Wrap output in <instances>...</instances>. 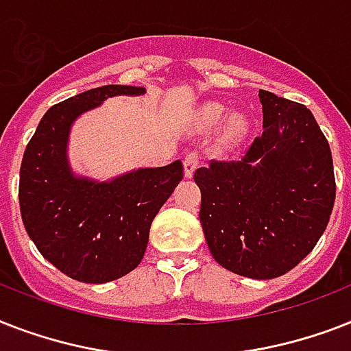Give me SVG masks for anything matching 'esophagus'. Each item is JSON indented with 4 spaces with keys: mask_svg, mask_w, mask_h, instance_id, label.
Instances as JSON below:
<instances>
[{
    "mask_svg": "<svg viewBox=\"0 0 351 351\" xmlns=\"http://www.w3.org/2000/svg\"><path fill=\"white\" fill-rule=\"evenodd\" d=\"M198 164H200V156H198V153H189L186 154V158H184V173H186L187 178H191L193 173L197 171Z\"/></svg>",
    "mask_w": 351,
    "mask_h": 351,
    "instance_id": "1",
    "label": "esophagus"
}]
</instances>
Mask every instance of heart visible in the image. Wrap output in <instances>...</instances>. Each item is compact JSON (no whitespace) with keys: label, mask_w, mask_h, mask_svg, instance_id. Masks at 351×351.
<instances>
[{"label":"heart","mask_w":351,"mask_h":351,"mask_svg":"<svg viewBox=\"0 0 351 351\" xmlns=\"http://www.w3.org/2000/svg\"><path fill=\"white\" fill-rule=\"evenodd\" d=\"M224 114L226 107L222 104H219V101H209V104L202 106V109L198 111V121L204 127H213L224 118ZM245 131H247V120H245V117L240 114V112H233V114L226 118L222 136H224L226 142H234V140L244 136Z\"/></svg>","instance_id":"b5f03b06"}]
</instances>
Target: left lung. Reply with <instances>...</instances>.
<instances>
[{
    "label": "left lung",
    "instance_id": "8db88e82",
    "mask_svg": "<svg viewBox=\"0 0 351 351\" xmlns=\"http://www.w3.org/2000/svg\"><path fill=\"white\" fill-rule=\"evenodd\" d=\"M262 134L242 160L195 171L200 222L220 266L250 278L293 269L324 233L335 202L330 143L310 109L258 90Z\"/></svg>",
    "mask_w": 351,
    "mask_h": 351
}]
</instances>
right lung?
<instances>
[{
	"label": "right lung",
	"instance_id": "1",
	"mask_svg": "<svg viewBox=\"0 0 351 351\" xmlns=\"http://www.w3.org/2000/svg\"><path fill=\"white\" fill-rule=\"evenodd\" d=\"M143 87L104 85L45 112L25 149L19 209L38 251L67 277L87 284L117 280L142 262L153 219L184 176L180 160L109 182L76 176L67 160L73 121L112 96Z\"/></svg>",
	"mask_w": 351,
	"mask_h": 351
}]
</instances>
